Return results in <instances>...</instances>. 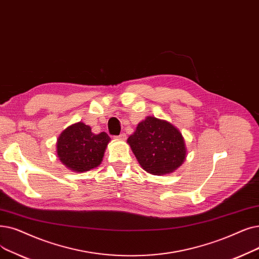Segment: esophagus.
<instances>
[{"instance_id":"esophagus-1","label":"esophagus","mask_w":259,"mask_h":259,"mask_svg":"<svg viewBox=\"0 0 259 259\" xmlns=\"http://www.w3.org/2000/svg\"><path fill=\"white\" fill-rule=\"evenodd\" d=\"M126 138H127V136H126V133H120V134H119V136L115 137V139H117V140H120V141H123V140H126Z\"/></svg>"}]
</instances>
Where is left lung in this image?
Instances as JSON below:
<instances>
[{
	"label": "left lung",
	"instance_id": "obj_1",
	"mask_svg": "<svg viewBox=\"0 0 259 259\" xmlns=\"http://www.w3.org/2000/svg\"><path fill=\"white\" fill-rule=\"evenodd\" d=\"M127 142L143 169L151 175L170 174L186 157L182 133L170 122L152 116L141 121Z\"/></svg>",
	"mask_w": 259,
	"mask_h": 259
}]
</instances>
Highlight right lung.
<instances>
[{
	"label": "right lung",
	"mask_w": 259,
	"mask_h": 259,
	"mask_svg": "<svg viewBox=\"0 0 259 259\" xmlns=\"http://www.w3.org/2000/svg\"><path fill=\"white\" fill-rule=\"evenodd\" d=\"M110 137L94 134L91 127L79 121L67 127L57 140V155L63 165L76 172H85L100 165Z\"/></svg>",
	"instance_id": "right-lung-1"
}]
</instances>
